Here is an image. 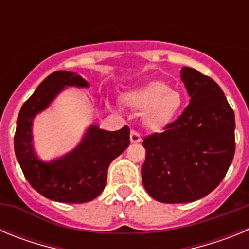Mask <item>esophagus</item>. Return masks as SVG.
<instances>
[{
	"label": "esophagus",
	"mask_w": 249,
	"mask_h": 249,
	"mask_svg": "<svg viewBox=\"0 0 249 249\" xmlns=\"http://www.w3.org/2000/svg\"><path fill=\"white\" fill-rule=\"evenodd\" d=\"M142 141V137H141V135L138 133L137 131H135V129H132L131 131V142L132 143H138V142H141Z\"/></svg>",
	"instance_id": "34e87169"
}]
</instances>
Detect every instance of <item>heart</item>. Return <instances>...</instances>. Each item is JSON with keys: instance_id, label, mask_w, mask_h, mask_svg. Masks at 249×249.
Returning <instances> with one entry per match:
<instances>
[{"instance_id": "b5f03b06", "label": "heart", "mask_w": 249, "mask_h": 249, "mask_svg": "<svg viewBox=\"0 0 249 249\" xmlns=\"http://www.w3.org/2000/svg\"><path fill=\"white\" fill-rule=\"evenodd\" d=\"M126 102L136 111L144 112V122L151 128H160L177 117L183 98L166 83L152 82L129 92Z\"/></svg>"}]
</instances>
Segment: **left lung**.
I'll list each match as a JSON object with an SVG mask.
<instances>
[{"instance_id":"1","label":"left lung","mask_w":249,"mask_h":249,"mask_svg":"<svg viewBox=\"0 0 249 249\" xmlns=\"http://www.w3.org/2000/svg\"><path fill=\"white\" fill-rule=\"evenodd\" d=\"M190 105L160 133L143 140L142 182L156 201L188 203L218 186L234 156L236 121L223 91L195 68L181 70Z\"/></svg>"}]
</instances>
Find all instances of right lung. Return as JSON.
<instances>
[{
	"label": "right lung",
	"instance_id": "obj_1",
	"mask_svg": "<svg viewBox=\"0 0 249 249\" xmlns=\"http://www.w3.org/2000/svg\"><path fill=\"white\" fill-rule=\"evenodd\" d=\"M66 86L89 87V83L74 72L56 71L46 77L23 103L17 117L15 153L28 183L46 198L85 203L105 190L109 164L129 146V128L124 126L109 132L92 126L78 147L68 155L50 163L38 160L31 142L32 120Z\"/></svg>",
	"mask_w": 249,
	"mask_h": 249
}]
</instances>
